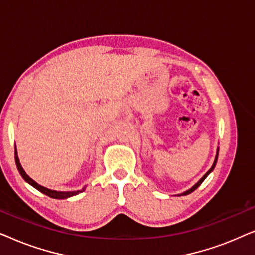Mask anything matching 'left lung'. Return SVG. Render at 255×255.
I'll list each match as a JSON object with an SVG mask.
<instances>
[{"label":"left lung","mask_w":255,"mask_h":255,"mask_svg":"<svg viewBox=\"0 0 255 255\" xmlns=\"http://www.w3.org/2000/svg\"><path fill=\"white\" fill-rule=\"evenodd\" d=\"M217 159H218V149H217V155H216V158H215V161H214V165H212V167H211V168H210V169H209V170H208V172L204 174V175H203V177H202V179H201L200 181H198V182H197L196 184H195V186H194V187H191L189 190L184 191V193H182V194H181V195H188V194L193 193V191H194V190H196V189H197V188L201 186V183H202V182H203V181L205 180V177H207V176L209 175V174H210V172H212V169H214V168H215L216 163H217ZM181 195H180V196H181Z\"/></svg>","instance_id":"left-lung-1"}]
</instances>
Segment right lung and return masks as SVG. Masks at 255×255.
I'll return each mask as SVG.
<instances>
[{
	"mask_svg": "<svg viewBox=\"0 0 255 255\" xmlns=\"http://www.w3.org/2000/svg\"><path fill=\"white\" fill-rule=\"evenodd\" d=\"M15 161H16L17 168H18V172H19L20 175H22L23 179L25 180L27 183H30L31 186L36 188L37 190H39L40 193L47 195L48 197H51V198H58V200H62V198H67V197L74 196V195H78L79 193H82V191L85 190V188H82L81 190H78V191H55V190L47 189V188H45V187H43V186H40V184H38V183L36 182V181H33L29 175H27V174H26L25 172H24L23 167L20 166L19 159H18V156H17L16 146H15Z\"/></svg>",
	"mask_w": 255,
	"mask_h": 255,
	"instance_id": "obj_1",
	"label": "right lung"
}]
</instances>
